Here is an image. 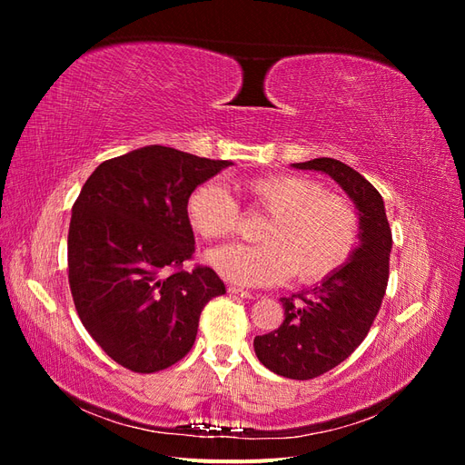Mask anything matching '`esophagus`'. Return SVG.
<instances>
[{"label": "esophagus", "instance_id": "obj_1", "mask_svg": "<svg viewBox=\"0 0 465 465\" xmlns=\"http://www.w3.org/2000/svg\"><path fill=\"white\" fill-rule=\"evenodd\" d=\"M227 291H229L231 294H236V297H241V299H254V294H252L250 291L238 289V287H232V285H229V287H227Z\"/></svg>", "mask_w": 465, "mask_h": 465}]
</instances>
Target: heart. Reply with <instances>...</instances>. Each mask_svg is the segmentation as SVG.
Here are the masks:
<instances>
[{
    "mask_svg": "<svg viewBox=\"0 0 465 465\" xmlns=\"http://www.w3.org/2000/svg\"><path fill=\"white\" fill-rule=\"evenodd\" d=\"M242 193L254 209L270 213L260 244H231L209 254L215 270L234 283L265 287L291 273L301 283H318L335 273L359 244V215L341 195L301 174L248 178ZM241 207L217 182L195 186L186 200L192 229L205 241L229 238L241 224Z\"/></svg>",
    "mask_w": 465,
    "mask_h": 465,
    "instance_id": "obj_1",
    "label": "heart"
}]
</instances>
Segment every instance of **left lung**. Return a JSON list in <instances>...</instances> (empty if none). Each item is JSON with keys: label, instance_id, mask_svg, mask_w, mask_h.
<instances>
[{"label": "left lung", "instance_id": "obj_1", "mask_svg": "<svg viewBox=\"0 0 465 465\" xmlns=\"http://www.w3.org/2000/svg\"><path fill=\"white\" fill-rule=\"evenodd\" d=\"M292 166L330 174L355 202L361 224L351 260L314 289L281 299L283 323L254 340L265 369L311 380L343 362L367 337L388 287L391 231L382 195L345 163L320 157Z\"/></svg>", "mask_w": 465, "mask_h": 465}]
</instances>
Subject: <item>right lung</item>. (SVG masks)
Segmentation results:
<instances>
[{
	"mask_svg": "<svg viewBox=\"0 0 465 465\" xmlns=\"http://www.w3.org/2000/svg\"><path fill=\"white\" fill-rule=\"evenodd\" d=\"M173 147L149 145L94 168L72 209L69 289L83 326L104 353L139 374L188 355L203 306L227 292L193 254L190 192L227 168Z\"/></svg>",
	"mask_w": 465,
	"mask_h": 465,
	"instance_id": "add662e5",
	"label": "right lung"
}]
</instances>
